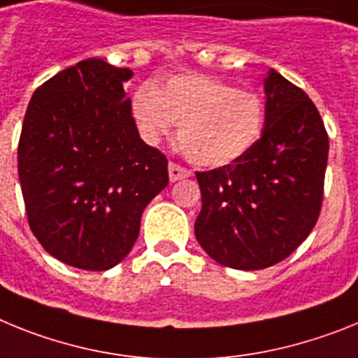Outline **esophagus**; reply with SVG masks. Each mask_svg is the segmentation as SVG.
<instances>
[{
	"mask_svg": "<svg viewBox=\"0 0 358 358\" xmlns=\"http://www.w3.org/2000/svg\"><path fill=\"white\" fill-rule=\"evenodd\" d=\"M191 176V171L185 169V167L178 166L175 162H171L169 164V178L171 182H176V180H182V178H189Z\"/></svg>",
	"mask_w": 358,
	"mask_h": 358,
	"instance_id": "obj_1",
	"label": "esophagus"
}]
</instances>
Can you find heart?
I'll use <instances>...</instances> for the list:
<instances>
[{
  "label": "heart",
  "instance_id": "heart-1",
  "mask_svg": "<svg viewBox=\"0 0 358 358\" xmlns=\"http://www.w3.org/2000/svg\"><path fill=\"white\" fill-rule=\"evenodd\" d=\"M133 113L149 142L169 135L175 122L182 149L201 167L234 164L259 141L265 108L257 95L203 73H182L158 90L144 85Z\"/></svg>",
  "mask_w": 358,
  "mask_h": 358
}]
</instances>
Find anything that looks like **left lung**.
I'll list each match as a JSON object with an SVG mask.
<instances>
[{
    "mask_svg": "<svg viewBox=\"0 0 358 358\" xmlns=\"http://www.w3.org/2000/svg\"><path fill=\"white\" fill-rule=\"evenodd\" d=\"M265 129L234 164L198 171V243L220 265L268 268L315 227L324 196L328 133L312 99L275 70L265 79Z\"/></svg>",
    "mask_w": 358,
    "mask_h": 358,
    "instance_id": "left-lung-1",
    "label": "left lung"
}]
</instances>
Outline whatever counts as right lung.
I'll use <instances>...</instances> for the list:
<instances>
[{
	"label": "right lung",
	"instance_id": "add662e5",
	"mask_svg": "<svg viewBox=\"0 0 358 358\" xmlns=\"http://www.w3.org/2000/svg\"><path fill=\"white\" fill-rule=\"evenodd\" d=\"M129 68L79 61L34 92L17 145L30 231L48 254L102 272L124 259L145 205L169 183L166 155L145 144L124 83Z\"/></svg>",
	"mask_w": 358,
	"mask_h": 358
}]
</instances>
